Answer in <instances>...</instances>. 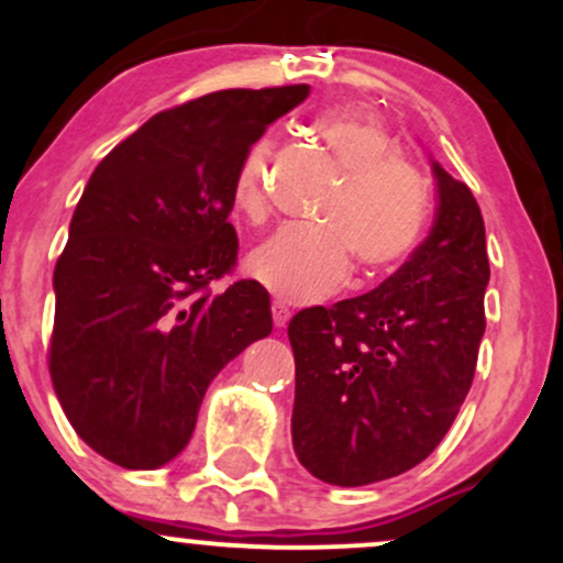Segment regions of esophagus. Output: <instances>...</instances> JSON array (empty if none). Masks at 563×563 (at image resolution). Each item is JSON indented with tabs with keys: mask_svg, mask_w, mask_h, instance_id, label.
<instances>
[{
	"mask_svg": "<svg viewBox=\"0 0 563 563\" xmlns=\"http://www.w3.org/2000/svg\"><path fill=\"white\" fill-rule=\"evenodd\" d=\"M290 320V309L283 301H273V322L275 328H286Z\"/></svg>",
	"mask_w": 563,
	"mask_h": 563,
	"instance_id": "esophagus-1",
	"label": "esophagus"
}]
</instances>
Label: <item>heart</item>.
<instances>
[{"label":"heart","instance_id":"1","mask_svg":"<svg viewBox=\"0 0 563 563\" xmlns=\"http://www.w3.org/2000/svg\"><path fill=\"white\" fill-rule=\"evenodd\" d=\"M318 137L344 172V185L320 211L318 228H283L245 260L254 280L294 303L331 296L352 269L384 273L416 249L429 222L423 177L397 158V147L378 124L357 113L333 111L314 124ZM273 140L245 151L232 179V206L249 222L267 217V161Z\"/></svg>","mask_w":563,"mask_h":563}]
</instances>
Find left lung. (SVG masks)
I'll return each mask as SVG.
<instances>
[{"label":"left lung","mask_w":563,"mask_h":563,"mask_svg":"<svg viewBox=\"0 0 563 563\" xmlns=\"http://www.w3.org/2000/svg\"><path fill=\"white\" fill-rule=\"evenodd\" d=\"M429 235L378 288L288 322L296 457L320 482L405 474L442 442L471 389L489 283L479 203L431 158Z\"/></svg>","instance_id":"obj_1"}]
</instances>
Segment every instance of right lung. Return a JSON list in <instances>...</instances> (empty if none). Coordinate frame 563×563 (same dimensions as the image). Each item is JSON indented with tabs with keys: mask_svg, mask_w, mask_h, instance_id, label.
<instances>
[{
	"mask_svg": "<svg viewBox=\"0 0 563 563\" xmlns=\"http://www.w3.org/2000/svg\"><path fill=\"white\" fill-rule=\"evenodd\" d=\"M309 84L222 89L153 115L84 187L55 267L49 376L84 442L151 471L190 442L209 384L273 333L269 294L230 273L232 179Z\"/></svg>",
	"mask_w": 563,
	"mask_h": 563,
	"instance_id": "obj_1",
	"label": "right lung"
}]
</instances>
